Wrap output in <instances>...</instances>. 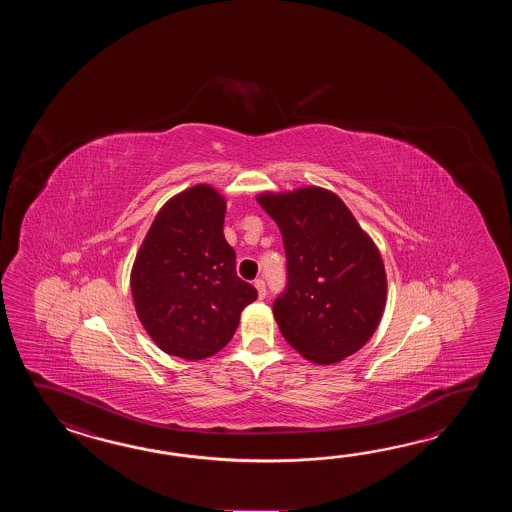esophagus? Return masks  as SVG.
Returning a JSON list of instances; mask_svg holds the SVG:
<instances>
[{
	"mask_svg": "<svg viewBox=\"0 0 512 512\" xmlns=\"http://www.w3.org/2000/svg\"><path fill=\"white\" fill-rule=\"evenodd\" d=\"M254 287L258 289V296H260V300H263L265 296H267V289H265V282L261 280V278H258L256 282H254Z\"/></svg>",
	"mask_w": 512,
	"mask_h": 512,
	"instance_id": "1",
	"label": "esophagus"
}]
</instances>
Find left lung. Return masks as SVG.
Wrapping results in <instances>:
<instances>
[{
	"label": "left lung",
	"mask_w": 512,
	"mask_h": 512,
	"mask_svg": "<svg viewBox=\"0 0 512 512\" xmlns=\"http://www.w3.org/2000/svg\"><path fill=\"white\" fill-rule=\"evenodd\" d=\"M282 232L287 287L272 304L283 338L316 364L359 351L381 322V252L344 201L320 186L256 197Z\"/></svg>",
	"instance_id": "obj_1"
}]
</instances>
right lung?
<instances>
[{"label": "right lung", "instance_id": "right-lung-1", "mask_svg": "<svg viewBox=\"0 0 512 512\" xmlns=\"http://www.w3.org/2000/svg\"><path fill=\"white\" fill-rule=\"evenodd\" d=\"M225 210L216 188L192 186L164 203L137 252L135 311L168 355L201 360L218 353L258 298L236 274V252L223 236Z\"/></svg>", "mask_w": 512, "mask_h": 512}]
</instances>
